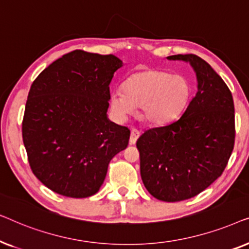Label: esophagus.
I'll return each mask as SVG.
<instances>
[{"mask_svg":"<svg viewBox=\"0 0 249 249\" xmlns=\"http://www.w3.org/2000/svg\"><path fill=\"white\" fill-rule=\"evenodd\" d=\"M139 136H141V132H139L137 129H131L130 139H129V142H130L131 145L136 144V142H137V139H138Z\"/></svg>","mask_w":249,"mask_h":249,"instance_id":"obj_1","label":"esophagus"}]
</instances>
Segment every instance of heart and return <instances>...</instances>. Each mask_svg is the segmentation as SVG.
Masks as SVG:
<instances>
[{
    "instance_id": "1",
    "label": "heart",
    "mask_w": 249,
    "mask_h": 249,
    "mask_svg": "<svg viewBox=\"0 0 249 249\" xmlns=\"http://www.w3.org/2000/svg\"><path fill=\"white\" fill-rule=\"evenodd\" d=\"M189 81L183 76L168 71L148 69L132 73L122 84V90L111 93L112 110L120 118L131 114L141 107V118L153 124L173 120L188 104Z\"/></svg>"
}]
</instances>
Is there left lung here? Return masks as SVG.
Returning <instances> with one entry per match:
<instances>
[{
	"instance_id": "1",
	"label": "left lung",
	"mask_w": 249,
	"mask_h": 249,
	"mask_svg": "<svg viewBox=\"0 0 249 249\" xmlns=\"http://www.w3.org/2000/svg\"><path fill=\"white\" fill-rule=\"evenodd\" d=\"M168 59L190 63L196 95L181 117L146 130L136 145L148 193L163 202H180L202 193L226 169L234 145V107L230 89L206 61L195 54Z\"/></svg>"
}]
</instances>
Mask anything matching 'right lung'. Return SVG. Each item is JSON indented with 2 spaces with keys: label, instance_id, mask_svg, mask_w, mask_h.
<instances>
[{
  "label": "right lung",
  "instance_id": "obj_1",
  "mask_svg": "<svg viewBox=\"0 0 249 249\" xmlns=\"http://www.w3.org/2000/svg\"><path fill=\"white\" fill-rule=\"evenodd\" d=\"M117 56L81 50L64 54L34 80L22 120L30 169L52 192L85 198L100 190L108 163L130 130L107 119Z\"/></svg>",
  "mask_w": 249,
  "mask_h": 249
}]
</instances>
